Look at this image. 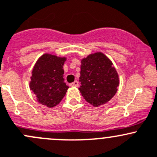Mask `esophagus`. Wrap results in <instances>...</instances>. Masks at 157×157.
<instances>
[{
  "label": "esophagus",
  "mask_w": 157,
  "mask_h": 157,
  "mask_svg": "<svg viewBox=\"0 0 157 157\" xmlns=\"http://www.w3.org/2000/svg\"><path fill=\"white\" fill-rule=\"evenodd\" d=\"M69 85L72 87H78V81H75V82H72V83H71Z\"/></svg>",
  "instance_id": "esophagus-1"
}]
</instances>
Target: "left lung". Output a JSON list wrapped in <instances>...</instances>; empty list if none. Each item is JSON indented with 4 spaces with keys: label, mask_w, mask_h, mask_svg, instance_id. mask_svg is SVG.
Wrapping results in <instances>:
<instances>
[{
    "label": "left lung",
    "mask_w": 157,
    "mask_h": 157,
    "mask_svg": "<svg viewBox=\"0 0 157 157\" xmlns=\"http://www.w3.org/2000/svg\"><path fill=\"white\" fill-rule=\"evenodd\" d=\"M81 62V94L94 107L105 105L115 95L120 83L112 62L101 52L90 54Z\"/></svg>",
    "instance_id": "8db88e82"
}]
</instances>
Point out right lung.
<instances>
[{
    "instance_id": "1",
    "label": "right lung",
    "mask_w": 157,
    "mask_h": 157,
    "mask_svg": "<svg viewBox=\"0 0 157 157\" xmlns=\"http://www.w3.org/2000/svg\"><path fill=\"white\" fill-rule=\"evenodd\" d=\"M66 57L44 53L37 59L32 75L29 89L37 101L47 108H53L61 102L69 87L64 82V66Z\"/></svg>"
}]
</instances>
